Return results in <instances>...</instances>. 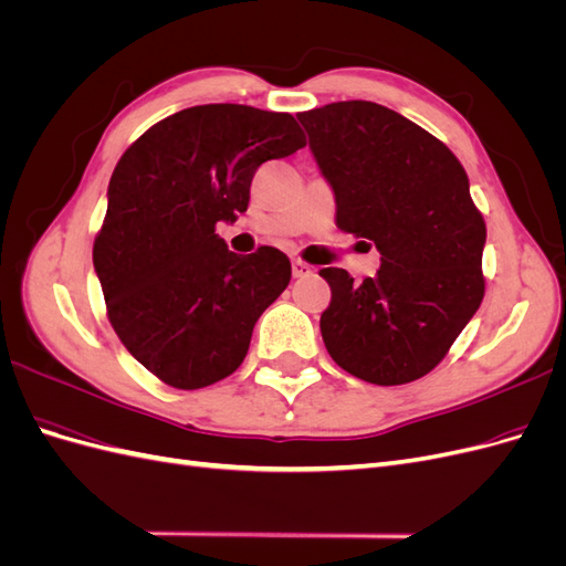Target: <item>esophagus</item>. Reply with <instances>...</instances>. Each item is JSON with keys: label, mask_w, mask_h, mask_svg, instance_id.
Masks as SVG:
<instances>
[{"label": "esophagus", "mask_w": 566, "mask_h": 566, "mask_svg": "<svg viewBox=\"0 0 566 566\" xmlns=\"http://www.w3.org/2000/svg\"><path fill=\"white\" fill-rule=\"evenodd\" d=\"M310 273H312L310 264H306L304 260H300V256H297V260H293V276L295 279H304V276H310Z\"/></svg>", "instance_id": "obj_1"}]
</instances>
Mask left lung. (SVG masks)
<instances>
[{"label":"left lung","instance_id":"8db88e82","mask_svg":"<svg viewBox=\"0 0 566 566\" xmlns=\"http://www.w3.org/2000/svg\"><path fill=\"white\" fill-rule=\"evenodd\" d=\"M335 224L380 252L375 279L321 269L331 304L321 335L333 361L373 385L430 373L484 300L486 224L451 148L397 111L337 101L300 113Z\"/></svg>","mask_w":566,"mask_h":566}]
</instances>
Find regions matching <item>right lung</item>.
Returning a JSON list of instances; mask_svg holds the SVG:
<instances>
[{
  "label": "right lung",
  "mask_w": 566,
  "mask_h": 566,
  "mask_svg": "<svg viewBox=\"0 0 566 566\" xmlns=\"http://www.w3.org/2000/svg\"><path fill=\"white\" fill-rule=\"evenodd\" d=\"M304 146L290 113L208 104L160 119L117 160L94 269L113 331L160 382L200 389L243 364L293 269L269 245L229 252L214 229L248 210L262 163Z\"/></svg>",
  "instance_id": "1"
}]
</instances>
